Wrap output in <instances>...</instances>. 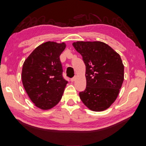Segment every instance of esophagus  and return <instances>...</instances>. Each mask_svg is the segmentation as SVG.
Segmentation results:
<instances>
[{"instance_id":"obj_1","label":"esophagus","mask_w":146,"mask_h":146,"mask_svg":"<svg viewBox=\"0 0 146 146\" xmlns=\"http://www.w3.org/2000/svg\"><path fill=\"white\" fill-rule=\"evenodd\" d=\"M76 79V76H75L73 77V78H71V82H75Z\"/></svg>"}]
</instances>
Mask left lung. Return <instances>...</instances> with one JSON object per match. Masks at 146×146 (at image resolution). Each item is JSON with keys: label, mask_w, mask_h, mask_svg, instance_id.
<instances>
[{"label": "left lung", "mask_w": 146, "mask_h": 146, "mask_svg": "<svg viewBox=\"0 0 146 146\" xmlns=\"http://www.w3.org/2000/svg\"><path fill=\"white\" fill-rule=\"evenodd\" d=\"M82 56L86 71V88L80 98L88 109L102 111L116 101L124 80V65L118 53L99 41L73 43Z\"/></svg>", "instance_id": "1"}]
</instances>
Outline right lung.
Segmentation results:
<instances>
[{"label":"right lung","mask_w":146,"mask_h":146,"mask_svg":"<svg viewBox=\"0 0 146 146\" xmlns=\"http://www.w3.org/2000/svg\"><path fill=\"white\" fill-rule=\"evenodd\" d=\"M64 42H46L38 45L25 59L21 78L26 92L35 106L52 109L59 103L68 82L62 75L59 56Z\"/></svg>","instance_id":"1"}]
</instances>
